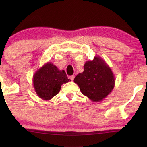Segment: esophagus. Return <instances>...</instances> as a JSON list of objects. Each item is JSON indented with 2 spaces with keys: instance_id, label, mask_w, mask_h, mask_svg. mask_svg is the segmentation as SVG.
Here are the masks:
<instances>
[{
  "instance_id": "esophagus-1",
  "label": "esophagus",
  "mask_w": 147,
  "mask_h": 147,
  "mask_svg": "<svg viewBox=\"0 0 147 147\" xmlns=\"http://www.w3.org/2000/svg\"><path fill=\"white\" fill-rule=\"evenodd\" d=\"M74 78H75V76L74 75H73V76H71L69 77V78H70V80H71V81H74Z\"/></svg>"
}]
</instances>
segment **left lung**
Returning a JSON list of instances; mask_svg holds the SVG:
<instances>
[{
	"label": "left lung",
	"mask_w": 147,
	"mask_h": 147,
	"mask_svg": "<svg viewBox=\"0 0 147 147\" xmlns=\"http://www.w3.org/2000/svg\"><path fill=\"white\" fill-rule=\"evenodd\" d=\"M84 71L74 78L80 91L92 102H99L107 97L114 89L115 78L111 68L100 56L86 61Z\"/></svg>",
	"instance_id": "obj_1"
}]
</instances>
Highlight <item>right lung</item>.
I'll return each instance as SVG.
<instances>
[{"instance_id":"add662e5","label":"right lung","mask_w":147,"mask_h":147,"mask_svg":"<svg viewBox=\"0 0 147 147\" xmlns=\"http://www.w3.org/2000/svg\"><path fill=\"white\" fill-rule=\"evenodd\" d=\"M71 81L64 70H59L51 62H47L33 75L35 91L40 98L49 100L59 93L63 84Z\"/></svg>"}]
</instances>
